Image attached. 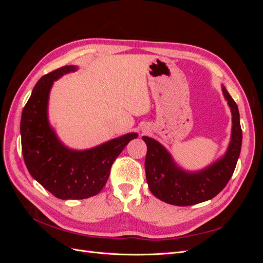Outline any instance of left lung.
Returning <instances> with one entry per match:
<instances>
[{
    "instance_id": "1",
    "label": "left lung",
    "mask_w": 263,
    "mask_h": 263,
    "mask_svg": "<svg viewBox=\"0 0 263 263\" xmlns=\"http://www.w3.org/2000/svg\"><path fill=\"white\" fill-rule=\"evenodd\" d=\"M222 93L233 114L232 140L224 158L201 172L187 173L174 164L171 156L158 141L144 136L147 145L146 179L156 197L168 204L189 206L216 196L226 186L235 171L240 155L242 132L239 110L225 87Z\"/></svg>"
}]
</instances>
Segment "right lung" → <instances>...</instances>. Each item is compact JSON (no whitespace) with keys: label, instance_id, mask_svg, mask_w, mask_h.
I'll return each instance as SVG.
<instances>
[{"label":"right lung","instance_id":"obj_1","mask_svg":"<svg viewBox=\"0 0 263 263\" xmlns=\"http://www.w3.org/2000/svg\"><path fill=\"white\" fill-rule=\"evenodd\" d=\"M74 70L73 66H65L42 77L21 119L22 153L30 176L61 200H83L99 194L116 158L138 136L136 133L127 134L84 151L61 145L47 119L48 95L54 80Z\"/></svg>","mask_w":263,"mask_h":263}]
</instances>
